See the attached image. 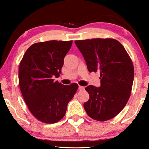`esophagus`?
Instances as JSON below:
<instances>
[{
	"instance_id": "esophagus-1",
	"label": "esophagus",
	"mask_w": 149,
	"mask_h": 149,
	"mask_svg": "<svg viewBox=\"0 0 149 149\" xmlns=\"http://www.w3.org/2000/svg\"><path fill=\"white\" fill-rule=\"evenodd\" d=\"M78 89H79V90H80V91H83V90H84V87H83V86H79V87H78Z\"/></svg>"
}]
</instances>
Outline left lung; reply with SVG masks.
Instances as JSON below:
<instances>
[{
  "instance_id": "8db88e82",
  "label": "left lung",
  "mask_w": 149,
  "mask_h": 149,
  "mask_svg": "<svg viewBox=\"0 0 149 149\" xmlns=\"http://www.w3.org/2000/svg\"><path fill=\"white\" fill-rule=\"evenodd\" d=\"M89 72H100V86H88L89 95L84 103L87 114L95 120L113 118L130 98L134 77L132 61L121 43L114 39L77 40Z\"/></svg>"
}]
</instances>
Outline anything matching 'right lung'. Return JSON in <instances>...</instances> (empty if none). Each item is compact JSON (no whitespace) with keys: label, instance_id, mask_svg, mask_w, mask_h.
Returning a JSON list of instances; mask_svg holds the SVG:
<instances>
[{"label":"right lung","instance_id":"right-lung-1","mask_svg":"<svg viewBox=\"0 0 149 149\" xmlns=\"http://www.w3.org/2000/svg\"><path fill=\"white\" fill-rule=\"evenodd\" d=\"M72 41L36 43L26 50L20 62L19 84L25 103L40 121L52 124L65 115L67 104L78 88L77 84L63 85L58 78Z\"/></svg>","mask_w":149,"mask_h":149}]
</instances>
